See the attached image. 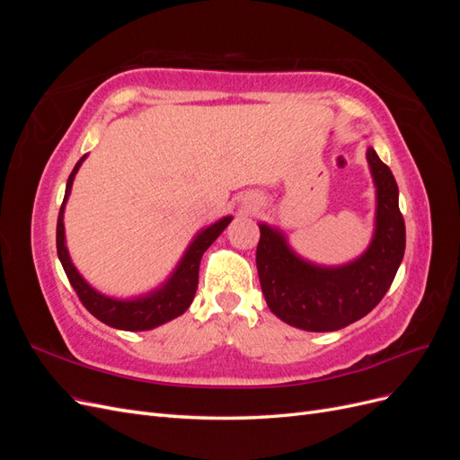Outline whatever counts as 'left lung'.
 Returning <instances> with one entry per match:
<instances>
[{
  "label": "left lung",
  "mask_w": 460,
  "mask_h": 460,
  "mask_svg": "<svg viewBox=\"0 0 460 460\" xmlns=\"http://www.w3.org/2000/svg\"><path fill=\"white\" fill-rule=\"evenodd\" d=\"M367 159L376 186V228L367 252L341 267H318L301 259L286 235L261 222L257 270L269 309L286 324L333 332L353 324L382 301L405 255V220L389 166L372 147Z\"/></svg>",
  "instance_id": "8db88e82"
}]
</instances>
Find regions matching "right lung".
I'll return each mask as SVG.
<instances>
[{
  "label": "right lung",
  "mask_w": 460,
  "mask_h": 460,
  "mask_svg": "<svg viewBox=\"0 0 460 460\" xmlns=\"http://www.w3.org/2000/svg\"><path fill=\"white\" fill-rule=\"evenodd\" d=\"M84 159H86V155L75 164L71 176H68V180H66L65 199H63L59 218H58V255H59V261L63 264L68 282H71V286L76 291L78 299L97 320H102L103 324H107L111 328H119V330H128V332H142V330L157 328L164 323H169V320L184 314L191 305L193 296H196L198 284H199L201 257L208 249V245H211L222 232H225V228L230 225L232 217L220 218L218 222H215V225L201 230L196 238H193L190 247L186 249L182 261L178 262V267L174 269L169 280H166L161 288H157L155 291H151V294L142 296V297H134V299L107 297V296L100 294V291H95L84 280V278L80 276L71 257H68L66 245H65V225H63L65 203H66L68 196H71L73 180Z\"/></svg>",
  "instance_id": "obj_1"
}]
</instances>
